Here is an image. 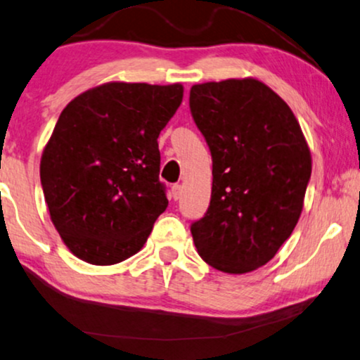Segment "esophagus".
<instances>
[{"label": "esophagus", "mask_w": 360, "mask_h": 360, "mask_svg": "<svg viewBox=\"0 0 360 360\" xmlns=\"http://www.w3.org/2000/svg\"><path fill=\"white\" fill-rule=\"evenodd\" d=\"M179 195H181V186L179 184H174L171 188V198L174 199V201H177V199H179Z\"/></svg>", "instance_id": "obj_1"}]
</instances>
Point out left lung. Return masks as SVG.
<instances>
[{
  "mask_svg": "<svg viewBox=\"0 0 360 360\" xmlns=\"http://www.w3.org/2000/svg\"><path fill=\"white\" fill-rule=\"evenodd\" d=\"M193 120L212 158L211 202L191 224L199 256L244 274L269 262L301 216L312 162L290 108L257 79L195 84Z\"/></svg>",
  "mask_w": 360,
  "mask_h": 360,
  "instance_id": "8db88e82",
  "label": "left lung"
}]
</instances>
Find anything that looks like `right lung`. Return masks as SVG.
<instances>
[{
	"label": "right lung",
	"mask_w": 360,
	"mask_h": 360,
	"mask_svg": "<svg viewBox=\"0 0 360 360\" xmlns=\"http://www.w3.org/2000/svg\"><path fill=\"white\" fill-rule=\"evenodd\" d=\"M183 93L181 84L108 83L63 109L39 176L53 224L76 257L111 266L146 243L167 207L158 138Z\"/></svg>",
	"instance_id": "right-lung-1"
}]
</instances>
